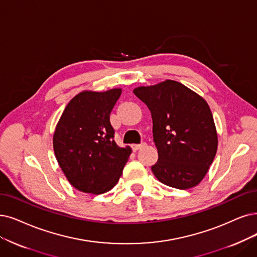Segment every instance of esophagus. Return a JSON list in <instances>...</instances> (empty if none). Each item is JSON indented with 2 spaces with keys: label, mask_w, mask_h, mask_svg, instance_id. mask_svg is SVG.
Here are the masks:
<instances>
[{
  "label": "esophagus",
  "mask_w": 257,
  "mask_h": 257,
  "mask_svg": "<svg viewBox=\"0 0 257 257\" xmlns=\"http://www.w3.org/2000/svg\"><path fill=\"white\" fill-rule=\"evenodd\" d=\"M146 146H147V143L146 142H142V143H140V145H133L132 149H133V151H134V152H137L138 150L145 148Z\"/></svg>",
  "instance_id": "1"
}]
</instances>
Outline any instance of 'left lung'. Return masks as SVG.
<instances>
[{
  "mask_svg": "<svg viewBox=\"0 0 257 257\" xmlns=\"http://www.w3.org/2000/svg\"><path fill=\"white\" fill-rule=\"evenodd\" d=\"M134 94L153 119L158 160L156 178L169 187L191 189L203 179L217 152L218 138L207 101L177 81L139 86Z\"/></svg>",
  "mask_w": 257,
  "mask_h": 257,
  "instance_id": "obj_1",
  "label": "left lung"
}]
</instances>
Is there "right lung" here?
<instances>
[{
	"label": "right lung",
	"mask_w": 257,
	"mask_h": 257,
	"mask_svg": "<svg viewBox=\"0 0 257 257\" xmlns=\"http://www.w3.org/2000/svg\"><path fill=\"white\" fill-rule=\"evenodd\" d=\"M121 91H81L68 102L56 126L53 146L57 161L69 183L81 192H108L128 160L132 150L117 146L109 121Z\"/></svg>",
	"instance_id": "add662e5"
}]
</instances>
